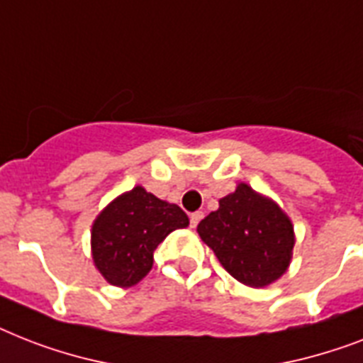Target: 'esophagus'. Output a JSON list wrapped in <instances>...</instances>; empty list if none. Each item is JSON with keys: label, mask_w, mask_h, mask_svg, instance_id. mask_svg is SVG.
Returning <instances> with one entry per match:
<instances>
[{"label": "esophagus", "mask_w": 363, "mask_h": 363, "mask_svg": "<svg viewBox=\"0 0 363 363\" xmlns=\"http://www.w3.org/2000/svg\"><path fill=\"white\" fill-rule=\"evenodd\" d=\"M202 217H204V213H202V211H195V213H191V227L195 228L196 225H199L200 223V219H202Z\"/></svg>", "instance_id": "34e87169"}]
</instances>
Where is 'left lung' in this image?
<instances>
[{"label":"left lung","instance_id":"left-lung-1","mask_svg":"<svg viewBox=\"0 0 363 363\" xmlns=\"http://www.w3.org/2000/svg\"><path fill=\"white\" fill-rule=\"evenodd\" d=\"M199 236L243 285L264 289L285 274L296 243L294 225L281 206L247 184L219 200L196 227Z\"/></svg>","mask_w":363,"mask_h":363}]
</instances>
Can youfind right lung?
<instances>
[{"instance_id":"1","label":"right lung","mask_w":363,"mask_h":363,"mask_svg":"<svg viewBox=\"0 0 363 363\" xmlns=\"http://www.w3.org/2000/svg\"><path fill=\"white\" fill-rule=\"evenodd\" d=\"M189 227L176 204L157 199L142 185L116 196L91 225V259L106 283L135 286L153 266V251L172 230Z\"/></svg>"}]
</instances>
